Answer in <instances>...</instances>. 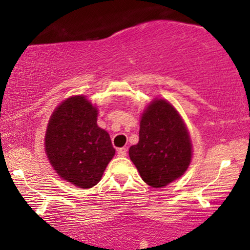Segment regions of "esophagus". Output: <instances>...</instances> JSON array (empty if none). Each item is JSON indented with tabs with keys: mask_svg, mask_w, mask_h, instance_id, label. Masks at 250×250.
Returning a JSON list of instances; mask_svg holds the SVG:
<instances>
[{
	"mask_svg": "<svg viewBox=\"0 0 250 250\" xmlns=\"http://www.w3.org/2000/svg\"><path fill=\"white\" fill-rule=\"evenodd\" d=\"M117 153L119 157H125L126 153H127V150H126V148H119L117 150Z\"/></svg>",
	"mask_w": 250,
	"mask_h": 250,
	"instance_id": "obj_1",
	"label": "esophagus"
}]
</instances>
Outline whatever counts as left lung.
I'll list each match as a JSON object with an SVG mask.
<instances>
[{"mask_svg": "<svg viewBox=\"0 0 250 250\" xmlns=\"http://www.w3.org/2000/svg\"><path fill=\"white\" fill-rule=\"evenodd\" d=\"M128 152L150 187L163 188L183 175L190 165L192 146L183 119L168 101L150 102L140 122L139 142Z\"/></svg>", "mask_w": 250, "mask_h": 250, "instance_id": "8db88e82", "label": "left lung"}]
</instances>
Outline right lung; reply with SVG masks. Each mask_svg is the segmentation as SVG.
<instances>
[{
    "label": "right lung",
    "instance_id": "add662e5",
    "mask_svg": "<svg viewBox=\"0 0 250 250\" xmlns=\"http://www.w3.org/2000/svg\"><path fill=\"white\" fill-rule=\"evenodd\" d=\"M98 109L84 95L68 98L47 124L45 152L61 179L88 189L115 155L110 136L97 124Z\"/></svg>",
    "mask_w": 250,
    "mask_h": 250
}]
</instances>
